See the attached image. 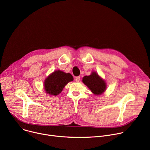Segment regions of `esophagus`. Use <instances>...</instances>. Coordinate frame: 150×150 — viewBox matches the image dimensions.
<instances>
[{
    "label": "esophagus",
    "mask_w": 150,
    "mask_h": 150,
    "mask_svg": "<svg viewBox=\"0 0 150 150\" xmlns=\"http://www.w3.org/2000/svg\"><path fill=\"white\" fill-rule=\"evenodd\" d=\"M80 76H77L76 78H75V80L77 82H79L80 81Z\"/></svg>",
    "instance_id": "34e87169"
}]
</instances>
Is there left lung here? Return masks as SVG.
Here are the masks:
<instances>
[{
	"instance_id": "obj_1",
	"label": "left lung",
	"mask_w": 150,
	"mask_h": 150,
	"mask_svg": "<svg viewBox=\"0 0 150 150\" xmlns=\"http://www.w3.org/2000/svg\"><path fill=\"white\" fill-rule=\"evenodd\" d=\"M82 82L96 95H100L104 93L106 88L105 82L96 72H93L90 76L83 77Z\"/></svg>"
}]
</instances>
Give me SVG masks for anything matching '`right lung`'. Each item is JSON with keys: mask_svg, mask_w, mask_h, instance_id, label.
<instances>
[{"mask_svg": "<svg viewBox=\"0 0 150 150\" xmlns=\"http://www.w3.org/2000/svg\"><path fill=\"white\" fill-rule=\"evenodd\" d=\"M73 80L72 75L60 70L54 71L44 81V89L47 93L56 96L61 93L64 86Z\"/></svg>", "mask_w": 150, "mask_h": 150, "instance_id": "right-lung-1", "label": "right lung"}]
</instances>
